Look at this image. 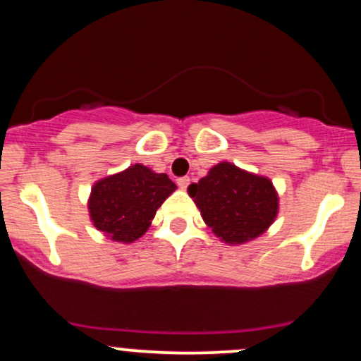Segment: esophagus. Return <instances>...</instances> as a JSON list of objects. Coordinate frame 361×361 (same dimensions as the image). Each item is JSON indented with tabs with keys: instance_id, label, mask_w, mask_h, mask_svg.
Masks as SVG:
<instances>
[{
	"instance_id": "34e87169",
	"label": "esophagus",
	"mask_w": 361,
	"mask_h": 361,
	"mask_svg": "<svg viewBox=\"0 0 361 361\" xmlns=\"http://www.w3.org/2000/svg\"><path fill=\"white\" fill-rule=\"evenodd\" d=\"M190 185V178L188 176H181V178H178V186H180V188H186V186Z\"/></svg>"
}]
</instances>
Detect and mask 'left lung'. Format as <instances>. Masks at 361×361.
Masks as SVG:
<instances>
[{
  "label": "left lung",
  "mask_w": 361,
  "mask_h": 361,
  "mask_svg": "<svg viewBox=\"0 0 361 361\" xmlns=\"http://www.w3.org/2000/svg\"><path fill=\"white\" fill-rule=\"evenodd\" d=\"M188 195L204 222L227 244L252 241L279 214V195L271 181L226 161L215 164L198 183L190 185Z\"/></svg>",
  "instance_id": "obj_1"
}]
</instances>
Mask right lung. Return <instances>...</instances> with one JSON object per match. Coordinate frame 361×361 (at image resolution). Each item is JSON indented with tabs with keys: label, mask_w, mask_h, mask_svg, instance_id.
Masks as SVG:
<instances>
[{
	"label": "right lung",
	"mask_w": 361,
	"mask_h": 361,
	"mask_svg": "<svg viewBox=\"0 0 361 361\" xmlns=\"http://www.w3.org/2000/svg\"><path fill=\"white\" fill-rule=\"evenodd\" d=\"M176 190L166 173L144 164L102 178L91 188L90 219L98 231L117 243H134L149 229L156 210Z\"/></svg>",
	"instance_id": "right-lung-1"
}]
</instances>
